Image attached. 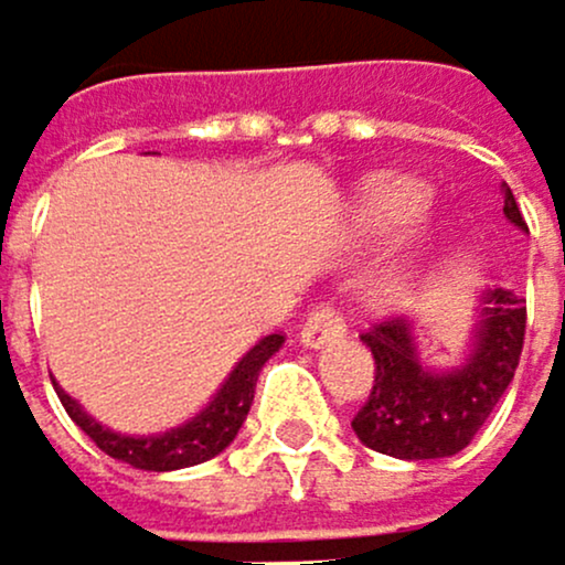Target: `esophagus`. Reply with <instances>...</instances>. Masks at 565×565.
Returning <instances> with one entry per match:
<instances>
[{
	"mask_svg": "<svg viewBox=\"0 0 565 565\" xmlns=\"http://www.w3.org/2000/svg\"><path fill=\"white\" fill-rule=\"evenodd\" d=\"M347 332V319L339 316V308L332 301H316L308 311V319L301 326V343L305 347H322L329 339H339Z\"/></svg>",
	"mask_w": 565,
	"mask_h": 565,
	"instance_id": "obj_1",
	"label": "esophagus"
}]
</instances>
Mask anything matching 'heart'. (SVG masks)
<instances>
[{
	"label": "heart",
	"mask_w": 565,
	"mask_h": 565,
	"mask_svg": "<svg viewBox=\"0 0 565 565\" xmlns=\"http://www.w3.org/2000/svg\"><path fill=\"white\" fill-rule=\"evenodd\" d=\"M425 209V188L415 181H377L366 188L363 212L381 230H397L415 222Z\"/></svg>",
	"instance_id": "heart-1"
}]
</instances>
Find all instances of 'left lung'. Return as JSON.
Returning a JSON list of instances; mask_svg holds the SVG:
<instances>
[{
	"label": "left lung",
	"instance_id": "1",
	"mask_svg": "<svg viewBox=\"0 0 565 565\" xmlns=\"http://www.w3.org/2000/svg\"><path fill=\"white\" fill-rule=\"evenodd\" d=\"M504 215L529 230L511 188ZM360 339L374 353V387L353 418L360 443L397 459L456 456L473 443L514 377L525 347V301L508 288L487 291L477 347L456 370L425 366L405 319H381Z\"/></svg>",
	"mask_w": 565,
	"mask_h": 565
}]
</instances>
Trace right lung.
Instances as JSON below:
<instances>
[{
    "label": "right lung",
    "instance_id": "add662e5",
    "mask_svg": "<svg viewBox=\"0 0 565 565\" xmlns=\"http://www.w3.org/2000/svg\"><path fill=\"white\" fill-rule=\"evenodd\" d=\"M280 343H285V335H280V332L264 335L260 343L236 363L230 381L218 387V394L212 397V405L205 412H199L191 422L171 428V433H160V436L113 433V428L88 418L71 394L57 391V397H61L64 412L71 415V422L78 425L82 433L106 456L122 459V463L137 467V470H153V473L195 467V463H205V459L218 456L236 439L239 425L246 422L249 405H254V387H257V377H260V366L280 350Z\"/></svg>",
    "mask_w": 565,
    "mask_h": 565
}]
</instances>
